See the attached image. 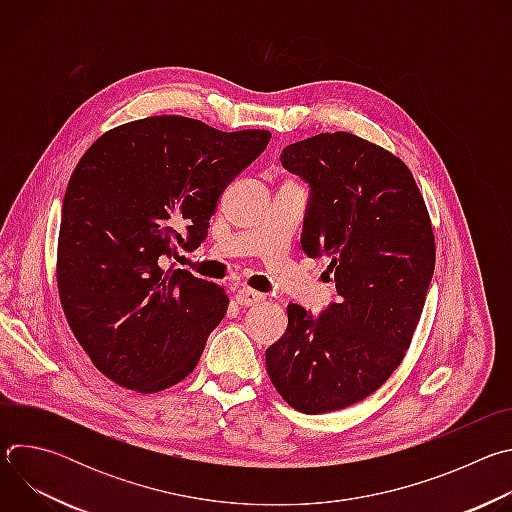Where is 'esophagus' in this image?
Instances as JSON below:
<instances>
[{
	"instance_id": "esophagus-1",
	"label": "esophagus",
	"mask_w": 512,
	"mask_h": 512,
	"mask_svg": "<svg viewBox=\"0 0 512 512\" xmlns=\"http://www.w3.org/2000/svg\"><path fill=\"white\" fill-rule=\"evenodd\" d=\"M263 298H265V296L259 294V291L247 289V287H245V289H239L237 296H235L237 304H241V306H255V304H259Z\"/></svg>"
}]
</instances>
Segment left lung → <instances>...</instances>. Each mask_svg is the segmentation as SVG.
Here are the masks:
<instances>
[{
	"mask_svg": "<svg viewBox=\"0 0 512 512\" xmlns=\"http://www.w3.org/2000/svg\"><path fill=\"white\" fill-rule=\"evenodd\" d=\"M281 166L310 184L302 249L328 257L338 300L312 316L287 306L267 375L294 409L318 415L375 393L399 367L429 289L435 239L409 168L358 135L291 143Z\"/></svg>",
	"mask_w": 512,
	"mask_h": 512,
	"instance_id": "8db88e82",
	"label": "left lung"
}]
</instances>
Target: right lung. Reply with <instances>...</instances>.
<instances>
[{"mask_svg":"<svg viewBox=\"0 0 512 512\" xmlns=\"http://www.w3.org/2000/svg\"><path fill=\"white\" fill-rule=\"evenodd\" d=\"M269 139L265 129L227 133L158 115L109 129L77 164L62 202L58 296L72 334L113 383L158 393L194 371L229 298L162 263L206 239L218 198Z\"/></svg>","mask_w":512,"mask_h":512,"instance_id":"obj_1","label":"right lung"}]
</instances>
